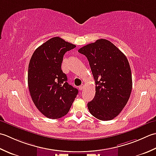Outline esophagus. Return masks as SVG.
Segmentation results:
<instances>
[{
    "label": "esophagus",
    "mask_w": 156,
    "mask_h": 156,
    "mask_svg": "<svg viewBox=\"0 0 156 156\" xmlns=\"http://www.w3.org/2000/svg\"><path fill=\"white\" fill-rule=\"evenodd\" d=\"M83 87H84V85H83V84H82V85H81L79 87V90H81H81H83Z\"/></svg>",
    "instance_id": "esophagus-1"
}]
</instances>
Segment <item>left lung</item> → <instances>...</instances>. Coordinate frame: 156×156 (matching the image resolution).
Listing matches in <instances>:
<instances>
[{"mask_svg": "<svg viewBox=\"0 0 156 156\" xmlns=\"http://www.w3.org/2000/svg\"><path fill=\"white\" fill-rule=\"evenodd\" d=\"M90 63L96 82V94L87 104L90 112L100 120H110L122 110L131 96L132 75L126 56L105 39L78 50Z\"/></svg>", "mask_w": 156, "mask_h": 156, "instance_id": "left-lung-1", "label": "left lung"}]
</instances>
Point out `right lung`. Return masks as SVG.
<instances>
[{
  "mask_svg": "<svg viewBox=\"0 0 156 156\" xmlns=\"http://www.w3.org/2000/svg\"><path fill=\"white\" fill-rule=\"evenodd\" d=\"M75 47L55 37L38 47L30 59L27 83L31 98L47 118L57 119L66 115L78 94L61 70L64 55Z\"/></svg>",
  "mask_w": 156,
  "mask_h": 156,
  "instance_id": "add662e5",
  "label": "right lung"
}]
</instances>
